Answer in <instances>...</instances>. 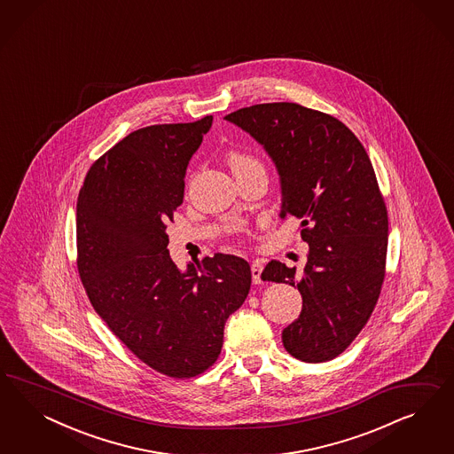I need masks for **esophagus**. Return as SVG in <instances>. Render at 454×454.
Instances as JSON below:
<instances>
[{
    "instance_id": "1",
    "label": "esophagus",
    "mask_w": 454,
    "mask_h": 454,
    "mask_svg": "<svg viewBox=\"0 0 454 454\" xmlns=\"http://www.w3.org/2000/svg\"><path fill=\"white\" fill-rule=\"evenodd\" d=\"M262 264L260 262H253L251 264V276H253V283L254 285H262Z\"/></svg>"
}]
</instances>
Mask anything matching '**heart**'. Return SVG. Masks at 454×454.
Wrapping results in <instances>:
<instances>
[{"mask_svg": "<svg viewBox=\"0 0 454 454\" xmlns=\"http://www.w3.org/2000/svg\"><path fill=\"white\" fill-rule=\"evenodd\" d=\"M230 165H231L233 169H238V168L258 165V163H256L251 156H247V154H243V153H233V154L230 156Z\"/></svg>", "mask_w": 454, "mask_h": 454, "instance_id": "heart-1", "label": "heart"}]
</instances>
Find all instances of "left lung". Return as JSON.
I'll return each instance as SVG.
<instances>
[{
    "instance_id": "8db88e82",
    "label": "left lung",
    "mask_w": 454,
    "mask_h": 454,
    "mask_svg": "<svg viewBox=\"0 0 454 454\" xmlns=\"http://www.w3.org/2000/svg\"><path fill=\"white\" fill-rule=\"evenodd\" d=\"M275 163L279 218L301 221V275L271 262L262 279L300 289V317L283 330L291 356L323 363L341 355L372 317L385 279L387 215L372 161L340 120L296 103H264L224 116Z\"/></svg>"
}]
</instances>
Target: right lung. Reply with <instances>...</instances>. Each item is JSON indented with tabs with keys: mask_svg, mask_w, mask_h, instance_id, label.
I'll use <instances>...</instances> for the list:
<instances>
[{
	"mask_svg": "<svg viewBox=\"0 0 454 454\" xmlns=\"http://www.w3.org/2000/svg\"><path fill=\"white\" fill-rule=\"evenodd\" d=\"M213 116L129 133L88 171L76 203L78 270L95 311L143 363L171 378L207 370L224 323L247 300L251 268L216 253L179 270L166 223Z\"/></svg>",
	"mask_w": 454,
	"mask_h": 454,
	"instance_id": "right-lung-1",
	"label": "right lung"
}]
</instances>
